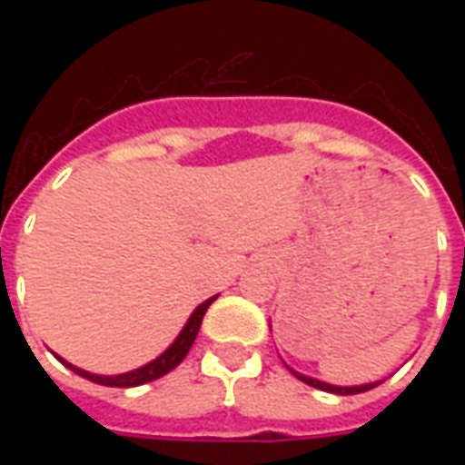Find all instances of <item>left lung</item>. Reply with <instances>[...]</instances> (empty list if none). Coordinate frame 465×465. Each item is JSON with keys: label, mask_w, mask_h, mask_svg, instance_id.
<instances>
[{"label": "left lung", "mask_w": 465, "mask_h": 465, "mask_svg": "<svg viewBox=\"0 0 465 465\" xmlns=\"http://www.w3.org/2000/svg\"><path fill=\"white\" fill-rule=\"evenodd\" d=\"M287 369H290L292 374L297 376L299 381L309 383V386H313V389H318V391H328V393H338V396H354V393H364V391H371V389H374V386H379V383H383V379H381V381L360 383V386H332V383H325V381H321V379H313V376L302 374V371H297V369H292V367H287Z\"/></svg>", "instance_id": "1"}]
</instances>
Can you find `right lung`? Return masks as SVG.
Returning a JSON list of instances; mask_svg holds the SVG:
<instances>
[{"label":"right lung","mask_w":465,"mask_h":465,"mask_svg":"<svg viewBox=\"0 0 465 465\" xmlns=\"http://www.w3.org/2000/svg\"><path fill=\"white\" fill-rule=\"evenodd\" d=\"M217 297L219 294H214V297H210L207 302H203V304L197 306V309L190 313L188 321H185V325H183V331L178 332V338H175L173 342H171V345H168L166 350L159 354V357H156V360L147 361V364L140 369H133V371H125V374L105 376V374H91V371H86V369H79V367H74V364H69V361L62 360V357H57V360H60L67 369H72L74 374L84 376V379H89V381H94V383H101V386L133 389V386H142V383L156 381V379H161L163 374H168L171 369H175L183 360H185V354L190 352V347H193V342H195V338H197V331H200V325H203L204 311L210 309V304Z\"/></svg>","instance_id":"add662e5"}]
</instances>
